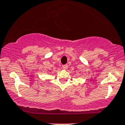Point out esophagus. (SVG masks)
Returning <instances> with one entry per match:
<instances>
[{
    "mask_svg": "<svg viewBox=\"0 0 125 125\" xmlns=\"http://www.w3.org/2000/svg\"><path fill=\"white\" fill-rule=\"evenodd\" d=\"M62 68L64 69V70H66L68 68V65H62Z\"/></svg>",
    "mask_w": 125,
    "mask_h": 125,
    "instance_id": "obj_1",
    "label": "esophagus"
}]
</instances>
